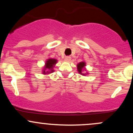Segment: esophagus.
<instances>
[{
    "instance_id": "1",
    "label": "esophagus",
    "mask_w": 133,
    "mask_h": 133,
    "mask_svg": "<svg viewBox=\"0 0 133 133\" xmlns=\"http://www.w3.org/2000/svg\"><path fill=\"white\" fill-rule=\"evenodd\" d=\"M71 57L70 56H66V57H65V61H69L70 60H71Z\"/></svg>"
}]
</instances>
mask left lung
<instances>
[{"label":"left lung","mask_w":133,"mask_h":133,"mask_svg":"<svg viewBox=\"0 0 133 133\" xmlns=\"http://www.w3.org/2000/svg\"><path fill=\"white\" fill-rule=\"evenodd\" d=\"M84 66H85V62H81L80 63H79L78 64H77V69H78V72L79 73H82V71Z\"/></svg>","instance_id":"1"}]
</instances>
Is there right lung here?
<instances>
[{
    "instance_id": "obj_1",
    "label": "right lung",
    "mask_w": 133,
    "mask_h": 133,
    "mask_svg": "<svg viewBox=\"0 0 133 133\" xmlns=\"http://www.w3.org/2000/svg\"><path fill=\"white\" fill-rule=\"evenodd\" d=\"M56 62H57V61L56 59H49L47 61L46 63H45V69L47 70H51V71L49 72H52L54 71V70L52 69L53 67H54V65L56 64ZM47 72H48L47 71ZM44 74H45V72L44 71Z\"/></svg>"
}]
</instances>
